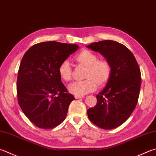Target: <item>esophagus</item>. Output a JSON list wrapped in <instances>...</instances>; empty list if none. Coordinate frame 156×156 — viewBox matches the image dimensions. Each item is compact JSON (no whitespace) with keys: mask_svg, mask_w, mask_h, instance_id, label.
Masks as SVG:
<instances>
[{"mask_svg":"<svg viewBox=\"0 0 156 156\" xmlns=\"http://www.w3.org/2000/svg\"><path fill=\"white\" fill-rule=\"evenodd\" d=\"M74 97H75L76 99H79V98H84L83 95H75Z\"/></svg>","mask_w":156,"mask_h":156,"instance_id":"obj_1","label":"esophagus"}]
</instances>
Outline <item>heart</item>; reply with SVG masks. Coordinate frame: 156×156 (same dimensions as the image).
<instances>
[{
    "instance_id": "heart-1",
    "label": "heart",
    "mask_w": 156,
    "mask_h": 156,
    "mask_svg": "<svg viewBox=\"0 0 156 156\" xmlns=\"http://www.w3.org/2000/svg\"><path fill=\"white\" fill-rule=\"evenodd\" d=\"M73 60L79 66L86 67L83 81L74 82L69 84L68 90L76 95H83L95 90L97 84L103 87L108 82L112 73V66L105 59H98V55L92 51L84 49L76 54ZM58 75L62 80L68 82L72 80V70L67 61L60 64Z\"/></svg>"
}]
</instances>
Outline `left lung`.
Segmentation results:
<instances>
[{"label":"left lung","mask_w":156,"mask_h":156,"mask_svg":"<svg viewBox=\"0 0 156 156\" xmlns=\"http://www.w3.org/2000/svg\"><path fill=\"white\" fill-rule=\"evenodd\" d=\"M110 62L112 73L105 88L96 96L97 104L87 110L88 117L104 129L120 126L129 117L139 97L141 74L134 56L126 46L112 40L87 46Z\"/></svg>","instance_id":"obj_1"}]
</instances>
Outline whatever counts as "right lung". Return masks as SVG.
Wrapping results in <instances>:
<instances>
[{"instance_id":"add662e5","label":"right lung","mask_w":156,"mask_h":156,"mask_svg":"<svg viewBox=\"0 0 156 156\" xmlns=\"http://www.w3.org/2000/svg\"><path fill=\"white\" fill-rule=\"evenodd\" d=\"M78 48L76 44L45 41L33 45L22 57L17 79L18 104L39 128L52 129L61 124L75 100L62 83L58 69Z\"/></svg>"}]
</instances>
